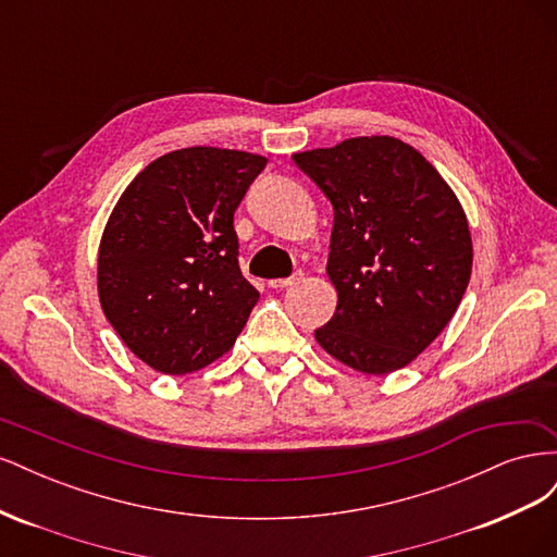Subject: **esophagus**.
I'll return each mask as SVG.
<instances>
[{
  "mask_svg": "<svg viewBox=\"0 0 557 557\" xmlns=\"http://www.w3.org/2000/svg\"><path fill=\"white\" fill-rule=\"evenodd\" d=\"M297 281H301V272H295V274L288 276V278H272V281H269V288L283 290V288H288V285H293V283H297Z\"/></svg>",
  "mask_w": 557,
  "mask_h": 557,
  "instance_id": "34e87169",
  "label": "esophagus"
}]
</instances>
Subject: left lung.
<instances>
[{
  "instance_id": "obj_1",
  "label": "left lung",
  "mask_w": 557,
  "mask_h": 557,
  "mask_svg": "<svg viewBox=\"0 0 557 557\" xmlns=\"http://www.w3.org/2000/svg\"><path fill=\"white\" fill-rule=\"evenodd\" d=\"M293 160L334 209L327 276L339 301L315 342L364 374L407 367L467 290L471 234L458 197L395 137L346 139Z\"/></svg>"
}]
</instances>
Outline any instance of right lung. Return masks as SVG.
<instances>
[{
	"label": "right lung",
	"mask_w": 557,
	"mask_h": 557,
	"mask_svg": "<svg viewBox=\"0 0 557 557\" xmlns=\"http://www.w3.org/2000/svg\"><path fill=\"white\" fill-rule=\"evenodd\" d=\"M267 158L193 146L137 174L97 258L102 309L125 346L183 376L227 352L260 299L239 269L234 211Z\"/></svg>",
	"instance_id": "obj_1"
}]
</instances>
